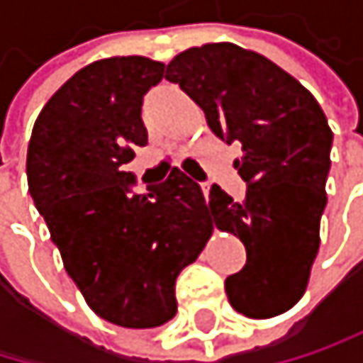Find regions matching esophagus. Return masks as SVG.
I'll return each mask as SVG.
<instances>
[{
    "mask_svg": "<svg viewBox=\"0 0 363 363\" xmlns=\"http://www.w3.org/2000/svg\"><path fill=\"white\" fill-rule=\"evenodd\" d=\"M202 191H204V198L208 200V194H211V185H208V183H202Z\"/></svg>",
    "mask_w": 363,
    "mask_h": 363,
    "instance_id": "obj_1",
    "label": "esophagus"
}]
</instances>
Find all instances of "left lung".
Instances as JSON below:
<instances>
[{"label": "left lung", "instance_id": "left-lung-1", "mask_svg": "<svg viewBox=\"0 0 363 363\" xmlns=\"http://www.w3.org/2000/svg\"><path fill=\"white\" fill-rule=\"evenodd\" d=\"M165 78L204 111L222 141H240L235 169L246 198L218 185L208 194L211 222L240 237L246 266L224 283L228 303L248 318H274L307 289L327 206L333 133L315 97L266 56L233 43L180 52Z\"/></svg>", "mask_w": 363, "mask_h": 363}]
</instances>
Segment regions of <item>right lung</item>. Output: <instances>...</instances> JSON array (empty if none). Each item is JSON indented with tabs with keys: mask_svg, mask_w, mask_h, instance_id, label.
Masks as SVG:
<instances>
[{
	"mask_svg": "<svg viewBox=\"0 0 363 363\" xmlns=\"http://www.w3.org/2000/svg\"><path fill=\"white\" fill-rule=\"evenodd\" d=\"M163 69L145 56L86 65L50 97L28 145V189L67 274L97 315L126 329L176 315V277L213 230L200 185L178 167L147 194H133L123 172L147 143L141 104Z\"/></svg>",
	"mask_w": 363,
	"mask_h": 363,
	"instance_id": "right-lung-1",
	"label": "right lung"
}]
</instances>
